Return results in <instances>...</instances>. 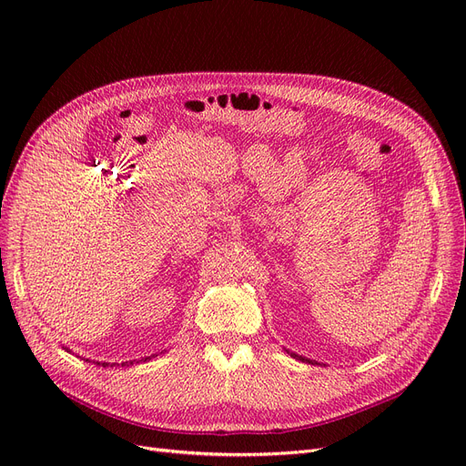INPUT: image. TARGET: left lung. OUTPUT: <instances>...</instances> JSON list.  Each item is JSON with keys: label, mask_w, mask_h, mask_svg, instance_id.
Returning <instances> with one entry per match:
<instances>
[{"label": "left lung", "mask_w": 466, "mask_h": 466, "mask_svg": "<svg viewBox=\"0 0 466 466\" xmlns=\"http://www.w3.org/2000/svg\"><path fill=\"white\" fill-rule=\"evenodd\" d=\"M287 353H290V357H295V359H299V360H302V362H309V364H319V362H315V360H309V359H306V357H302V355H297V353H292V351H289V350H285Z\"/></svg>", "instance_id": "obj_1"}]
</instances>
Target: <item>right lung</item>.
Returning a JSON list of instances; mask_svg holds the SVG:
<instances>
[{
    "mask_svg": "<svg viewBox=\"0 0 466 466\" xmlns=\"http://www.w3.org/2000/svg\"><path fill=\"white\" fill-rule=\"evenodd\" d=\"M166 351V350H164ZM164 351H160V353H164ZM157 355V353H155ZM155 355H151V357H155ZM151 357H141V359H134V360H127V362H96V364H102L104 366V369H106V366H130V364H136V362H145V360H151ZM88 362H90V359H86Z\"/></svg>",
    "mask_w": 466,
    "mask_h": 466,
    "instance_id": "1",
    "label": "right lung"
}]
</instances>
